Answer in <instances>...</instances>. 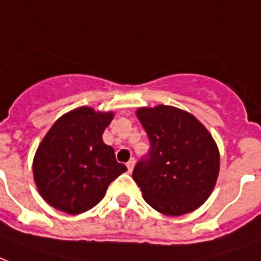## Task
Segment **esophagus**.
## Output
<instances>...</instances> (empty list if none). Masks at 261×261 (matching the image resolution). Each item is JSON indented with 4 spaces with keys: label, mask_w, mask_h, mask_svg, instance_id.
Segmentation results:
<instances>
[{
    "label": "esophagus",
    "mask_w": 261,
    "mask_h": 261,
    "mask_svg": "<svg viewBox=\"0 0 261 261\" xmlns=\"http://www.w3.org/2000/svg\"><path fill=\"white\" fill-rule=\"evenodd\" d=\"M134 164H135L134 159H130V160L127 162V170H128V172H131V171H133V168H134Z\"/></svg>",
    "instance_id": "34e87169"
}]
</instances>
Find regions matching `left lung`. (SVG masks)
<instances>
[{
  "label": "left lung",
  "instance_id": "8db88e82",
  "mask_svg": "<svg viewBox=\"0 0 261 261\" xmlns=\"http://www.w3.org/2000/svg\"><path fill=\"white\" fill-rule=\"evenodd\" d=\"M135 113L150 141L148 159L133 171L145 201L167 216L196 211L211 196L220 168L211 133L192 113L170 105Z\"/></svg>",
  "mask_w": 261,
  "mask_h": 261
}]
</instances>
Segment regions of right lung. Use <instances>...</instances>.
<instances>
[{
  "mask_svg": "<svg viewBox=\"0 0 261 261\" xmlns=\"http://www.w3.org/2000/svg\"><path fill=\"white\" fill-rule=\"evenodd\" d=\"M113 112L79 107L59 117L43 137L33 162L34 182L45 201L65 214L91 210L127 167L116 162L102 134Z\"/></svg>",
  "mask_w": 261,
  "mask_h": 261,
  "instance_id": "obj_1",
  "label": "right lung"
}]
</instances>
